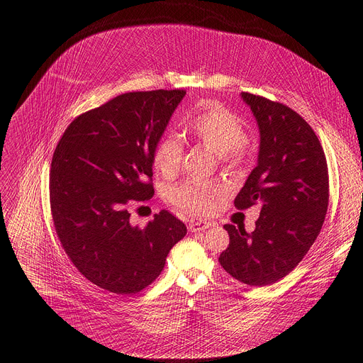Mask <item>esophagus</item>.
Segmentation results:
<instances>
[{
    "mask_svg": "<svg viewBox=\"0 0 363 363\" xmlns=\"http://www.w3.org/2000/svg\"><path fill=\"white\" fill-rule=\"evenodd\" d=\"M211 227V224L210 223H206V221H191L189 223V225H188V228H189V231L191 233H199V231H205L206 228H210Z\"/></svg>",
    "mask_w": 363,
    "mask_h": 363,
    "instance_id": "esophagus-1",
    "label": "esophagus"
}]
</instances>
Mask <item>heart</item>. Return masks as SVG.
<instances>
[{
  "label": "heart",
  "mask_w": 363,
  "mask_h": 363,
  "mask_svg": "<svg viewBox=\"0 0 363 363\" xmlns=\"http://www.w3.org/2000/svg\"><path fill=\"white\" fill-rule=\"evenodd\" d=\"M186 132L218 153L223 160L237 155L245 140L241 121L217 103H208L188 123ZM184 160L182 140L175 135H165L153 150V167L161 175L174 177ZM223 188L213 182L189 179L169 191V201L185 214H206L214 208Z\"/></svg>",
  "instance_id": "obj_1"
}]
</instances>
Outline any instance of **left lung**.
Instances as JSON below:
<instances>
[{"mask_svg":"<svg viewBox=\"0 0 363 363\" xmlns=\"http://www.w3.org/2000/svg\"><path fill=\"white\" fill-rule=\"evenodd\" d=\"M258 132L257 165L235 196L238 210L262 206L255 230L225 224L230 245L220 264L248 286H269L287 276L318 238L329 203L323 147L310 125L283 103L241 93Z\"/></svg>","mask_w":363,"mask_h":363,"instance_id":"8db88e82","label":"left lung"}]
</instances>
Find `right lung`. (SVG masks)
Segmentation results:
<instances>
[{"label":"right lung","instance_id":"1","mask_svg":"<svg viewBox=\"0 0 363 363\" xmlns=\"http://www.w3.org/2000/svg\"><path fill=\"white\" fill-rule=\"evenodd\" d=\"M185 90L130 91L76 118L51 161L50 205L59 240L77 270L116 294L155 281L185 224L162 210L143 228L129 206L153 195V150Z\"/></svg>","mask_w":363,"mask_h":363}]
</instances>
